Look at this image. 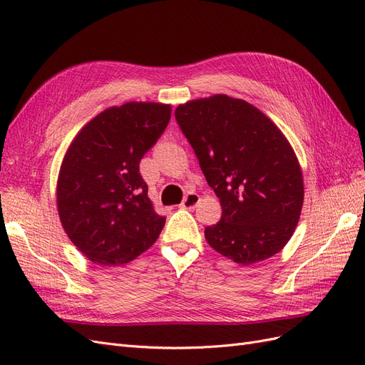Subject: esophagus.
Returning a JSON list of instances; mask_svg holds the SVG:
<instances>
[{
    "label": "esophagus",
    "instance_id": "obj_1",
    "mask_svg": "<svg viewBox=\"0 0 365 365\" xmlns=\"http://www.w3.org/2000/svg\"><path fill=\"white\" fill-rule=\"evenodd\" d=\"M197 202H200V195L197 193H189L185 197L184 201L181 202V208H185V210H193Z\"/></svg>",
    "mask_w": 365,
    "mask_h": 365
}]
</instances>
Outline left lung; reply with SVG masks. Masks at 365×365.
Segmentation results:
<instances>
[{
  "mask_svg": "<svg viewBox=\"0 0 365 365\" xmlns=\"http://www.w3.org/2000/svg\"><path fill=\"white\" fill-rule=\"evenodd\" d=\"M208 185L222 207L205 240L219 254L252 264L283 250L303 207V175L283 132L251 103L225 94L175 109Z\"/></svg>",
  "mask_w": 365,
  "mask_h": 365,
  "instance_id": "8db88e82",
  "label": "left lung"
}]
</instances>
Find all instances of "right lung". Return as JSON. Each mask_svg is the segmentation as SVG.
Listing matches in <instances>:
<instances>
[{
	"label": "right lung",
	"mask_w": 365,
	"mask_h": 365,
	"mask_svg": "<svg viewBox=\"0 0 365 365\" xmlns=\"http://www.w3.org/2000/svg\"><path fill=\"white\" fill-rule=\"evenodd\" d=\"M170 113V105L153 102L111 106L88 121L65 153L58 213L65 233L93 263H129L158 239L165 217L153 210L140 161Z\"/></svg>",
	"instance_id": "1"
}]
</instances>
